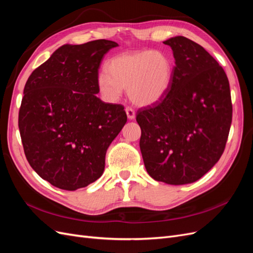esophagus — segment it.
<instances>
[{"instance_id":"esophagus-1","label":"esophagus","mask_w":253,"mask_h":253,"mask_svg":"<svg viewBox=\"0 0 253 253\" xmlns=\"http://www.w3.org/2000/svg\"><path fill=\"white\" fill-rule=\"evenodd\" d=\"M126 113L127 115L128 119H134L135 118V111L132 108H129V106H126Z\"/></svg>"}]
</instances>
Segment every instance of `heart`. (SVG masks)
Returning <instances> with one entry per match:
<instances>
[{
    "label": "heart",
    "mask_w": 253,
    "mask_h": 253,
    "mask_svg": "<svg viewBox=\"0 0 253 253\" xmlns=\"http://www.w3.org/2000/svg\"><path fill=\"white\" fill-rule=\"evenodd\" d=\"M173 60L163 50L125 52L111 58L106 73L98 75L97 85L105 100L116 101L126 88L129 99L138 105L157 102L170 88Z\"/></svg>",
    "instance_id": "heart-1"
}]
</instances>
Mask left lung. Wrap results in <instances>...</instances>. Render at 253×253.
Here are the masks:
<instances>
[{
  "mask_svg": "<svg viewBox=\"0 0 253 253\" xmlns=\"http://www.w3.org/2000/svg\"><path fill=\"white\" fill-rule=\"evenodd\" d=\"M173 50L170 88L139 109L140 150L152 178L168 185L196 181L224 153L232 121L227 75L200 44L185 37L164 42Z\"/></svg>",
  "mask_w": 253,
  "mask_h": 253,
  "instance_id": "left-lung-1",
  "label": "left lung"
}]
</instances>
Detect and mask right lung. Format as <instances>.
<instances>
[{"instance_id": "1", "label": "right lung", "mask_w": 253, "mask_h": 253, "mask_svg": "<svg viewBox=\"0 0 253 253\" xmlns=\"http://www.w3.org/2000/svg\"><path fill=\"white\" fill-rule=\"evenodd\" d=\"M118 44L63 45L29 76L19 129L30 167L59 189L75 191L102 175L105 153L126 122L125 106L99 99L98 70Z\"/></svg>"}]
</instances>
